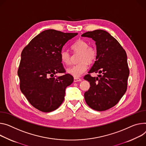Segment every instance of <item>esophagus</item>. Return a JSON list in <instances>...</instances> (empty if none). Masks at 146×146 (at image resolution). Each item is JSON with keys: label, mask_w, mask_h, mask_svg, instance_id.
<instances>
[{"label": "esophagus", "mask_w": 146, "mask_h": 146, "mask_svg": "<svg viewBox=\"0 0 146 146\" xmlns=\"http://www.w3.org/2000/svg\"><path fill=\"white\" fill-rule=\"evenodd\" d=\"M82 79L78 77H74V82H81Z\"/></svg>", "instance_id": "esophagus-1"}]
</instances>
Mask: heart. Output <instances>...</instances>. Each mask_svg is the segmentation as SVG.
<instances>
[{
	"label": "heart",
	"mask_w": 146,
	"mask_h": 146,
	"mask_svg": "<svg viewBox=\"0 0 146 146\" xmlns=\"http://www.w3.org/2000/svg\"><path fill=\"white\" fill-rule=\"evenodd\" d=\"M75 53H80L78 56V63L68 68L67 72L74 77H78L84 73L88 68V63L91 64L96 60L98 55L97 48L94 45H88V43L84 39H79L71 46ZM62 62L69 65L71 63V55L70 53L62 50L60 52Z\"/></svg>",
	"instance_id": "1"
}]
</instances>
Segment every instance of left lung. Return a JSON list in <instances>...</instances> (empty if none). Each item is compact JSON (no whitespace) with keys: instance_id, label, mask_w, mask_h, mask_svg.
Wrapping results in <instances>:
<instances>
[{"instance_id":"1","label":"left lung","mask_w":146,"mask_h":146,"mask_svg":"<svg viewBox=\"0 0 146 146\" xmlns=\"http://www.w3.org/2000/svg\"><path fill=\"white\" fill-rule=\"evenodd\" d=\"M82 36L96 41L98 55L89 74L84 77L90 84L84 93L89 107L97 111L111 108L126 91L129 69L126 51L116 39L102 30L88 31ZM91 72H99L98 78L92 77Z\"/></svg>"}]
</instances>
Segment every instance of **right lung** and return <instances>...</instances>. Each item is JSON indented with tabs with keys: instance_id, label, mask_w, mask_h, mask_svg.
I'll use <instances>...</instances> for the list:
<instances>
[{
	"instance_id": "obj_1",
	"label": "right lung",
	"mask_w": 146,
	"mask_h": 146,
	"mask_svg": "<svg viewBox=\"0 0 146 146\" xmlns=\"http://www.w3.org/2000/svg\"><path fill=\"white\" fill-rule=\"evenodd\" d=\"M77 33L47 30L35 36L22 50L17 71L20 88L31 105L50 112L58 108L73 77L66 74L60 59L63 45ZM57 72L65 74L56 77Z\"/></svg>"
}]
</instances>
